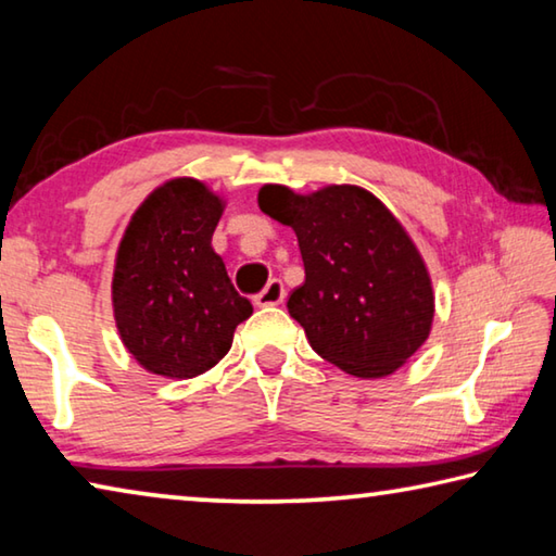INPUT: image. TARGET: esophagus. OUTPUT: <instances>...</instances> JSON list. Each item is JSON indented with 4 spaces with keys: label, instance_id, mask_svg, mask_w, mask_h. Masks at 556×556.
Masks as SVG:
<instances>
[{
    "label": "esophagus",
    "instance_id": "obj_1",
    "mask_svg": "<svg viewBox=\"0 0 556 556\" xmlns=\"http://www.w3.org/2000/svg\"><path fill=\"white\" fill-rule=\"evenodd\" d=\"M285 296H287L285 285H281L279 279H271L269 285L255 296V304L257 306H277V304H281V301H285Z\"/></svg>",
    "mask_w": 556,
    "mask_h": 556
}]
</instances>
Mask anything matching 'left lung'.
<instances>
[{"mask_svg": "<svg viewBox=\"0 0 556 556\" xmlns=\"http://www.w3.org/2000/svg\"><path fill=\"white\" fill-rule=\"evenodd\" d=\"M257 203L296 232L306 279L287 308L318 355L355 378H384L419 351L434 291L417 244L380 199L348 184L308 195L267 184Z\"/></svg>", "mask_w": 556, "mask_h": 556, "instance_id": "1", "label": "left lung"}]
</instances>
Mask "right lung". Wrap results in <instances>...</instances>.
I'll return each mask as SVG.
<instances>
[{"mask_svg":"<svg viewBox=\"0 0 556 556\" xmlns=\"http://www.w3.org/2000/svg\"><path fill=\"white\" fill-rule=\"evenodd\" d=\"M223 208L205 184L172 178L122 235L112 308L122 343L149 372L188 380L211 370L252 316L211 244Z\"/></svg>","mask_w":556,"mask_h":556,"instance_id":"add662e5","label":"right lung"}]
</instances>
